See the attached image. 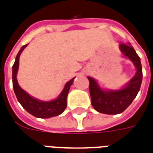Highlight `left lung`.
I'll list each match as a JSON object with an SVG mask.
<instances>
[{
  "label": "left lung",
  "mask_w": 153,
  "mask_h": 153,
  "mask_svg": "<svg viewBox=\"0 0 153 153\" xmlns=\"http://www.w3.org/2000/svg\"><path fill=\"white\" fill-rule=\"evenodd\" d=\"M119 48L123 54L133 62L136 73L127 84L120 90H103L96 80L88 77L91 105L99 113L117 114L123 113L136 97L142 82V65L140 56L131 45L120 44Z\"/></svg>",
  "instance_id": "1"
}]
</instances>
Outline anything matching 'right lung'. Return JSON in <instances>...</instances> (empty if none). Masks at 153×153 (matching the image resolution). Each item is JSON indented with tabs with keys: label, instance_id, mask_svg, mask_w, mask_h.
<instances>
[{
	"label": "right lung",
	"instance_id": "1",
	"mask_svg": "<svg viewBox=\"0 0 153 153\" xmlns=\"http://www.w3.org/2000/svg\"><path fill=\"white\" fill-rule=\"evenodd\" d=\"M27 45H25L22 46L21 49L19 50V53L17 54L15 62L12 67V80H13V88L14 93L16 95V97L19 102L21 104L22 107L27 111L33 115L35 117L39 118H49V117L58 116L63 113L66 108V99L67 95L70 91V88L72 85L74 78L70 80L69 82L65 83L64 89L62 90L59 97L56 99L51 100V101H42L36 99L34 97H30L29 94H27L24 90H22L20 88V86L18 83L17 80V72L19 70V56L22 53Z\"/></svg>",
	"mask_w": 153,
	"mask_h": 153
}]
</instances>
